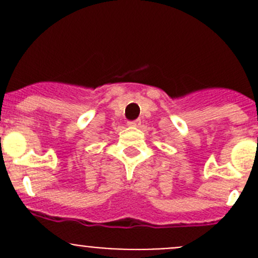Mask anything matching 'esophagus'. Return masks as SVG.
Returning <instances> with one entry per match:
<instances>
[{"mask_svg": "<svg viewBox=\"0 0 258 258\" xmlns=\"http://www.w3.org/2000/svg\"><path fill=\"white\" fill-rule=\"evenodd\" d=\"M127 124H128V126H139L140 121L139 119H136V121H130V122H127Z\"/></svg>", "mask_w": 258, "mask_h": 258, "instance_id": "obj_1", "label": "esophagus"}]
</instances>
